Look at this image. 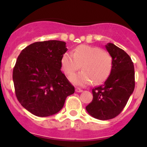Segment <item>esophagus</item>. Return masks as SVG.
<instances>
[{
    "instance_id": "obj_1",
    "label": "esophagus",
    "mask_w": 147,
    "mask_h": 147,
    "mask_svg": "<svg viewBox=\"0 0 147 147\" xmlns=\"http://www.w3.org/2000/svg\"><path fill=\"white\" fill-rule=\"evenodd\" d=\"M82 91H83V90H81L80 88H76V89H75V92H82Z\"/></svg>"
}]
</instances>
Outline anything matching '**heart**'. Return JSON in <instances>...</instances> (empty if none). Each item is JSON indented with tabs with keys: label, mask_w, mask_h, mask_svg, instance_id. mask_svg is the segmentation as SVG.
Wrapping results in <instances>:
<instances>
[{
	"label": "heart",
	"mask_w": 147,
	"mask_h": 147,
	"mask_svg": "<svg viewBox=\"0 0 147 147\" xmlns=\"http://www.w3.org/2000/svg\"><path fill=\"white\" fill-rule=\"evenodd\" d=\"M112 57L109 53L100 47L80 45L73 53H65L61 58V65L67 75L73 74L80 67L82 70L72 75L69 80L77 85H87L92 82L94 84L105 82L112 69Z\"/></svg>",
	"instance_id": "obj_1"
}]
</instances>
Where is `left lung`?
I'll return each mask as SVG.
<instances>
[{"instance_id": "left-lung-1", "label": "left lung", "mask_w": 147, "mask_h": 147, "mask_svg": "<svg viewBox=\"0 0 147 147\" xmlns=\"http://www.w3.org/2000/svg\"><path fill=\"white\" fill-rule=\"evenodd\" d=\"M105 47L112 57V71L103 84L92 89V101L86 107L92 117L100 120L119 115L135 86L134 64L129 55L113 43H107Z\"/></svg>"}]
</instances>
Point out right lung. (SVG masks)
I'll return each mask as SVG.
<instances>
[{
    "label": "right lung",
    "mask_w": 147,
    "mask_h": 147,
    "mask_svg": "<svg viewBox=\"0 0 147 147\" xmlns=\"http://www.w3.org/2000/svg\"><path fill=\"white\" fill-rule=\"evenodd\" d=\"M67 50L63 41H42L27 46L18 57L13 72L16 95L32 115L43 117L57 113L75 92L60 69Z\"/></svg>",
    "instance_id": "1"
}]
</instances>
